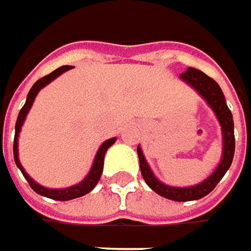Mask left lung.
I'll use <instances>...</instances> for the list:
<instances>
[{
  "instance_id": "obj_1",
  "label": "left lung",
  "mask_w": 251,
  "mask_h": 251,
  "mask_svg": "<svg viewBox=\"0 0 251 251\" xmlns=\"http://www.w3.org/2000/svg\"><path fill=\"white\" fill-rule=\"evenodd\" d=\"M181 81H184L187 85L195 88L198 94L208 103V106L214 110L220 125H221V133H223V155L221 161L217 166V169L212 172L205 180L195 186H186V187H176L166 184L160 181L152 170L150 169V164L147 163L144 152L141 147L138 145V157H139V167H141V175L144 177L145 183L160 196L166 199H172L176 202H187V201H198L208 193H211L215 186L220 183V180L224 177L226 170L229 169L232 158H234V150H235V138H234V121L232 115L226 106V97L220 85L206 74L196 68H187L186 73H183Z\"/></svg>"
}]
</instances>
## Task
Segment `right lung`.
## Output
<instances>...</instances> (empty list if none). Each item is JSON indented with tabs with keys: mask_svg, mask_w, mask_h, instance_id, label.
Instances as JSON below:
<instances>
[{
	"mask_svg": "<svg viewBox=\"0 0 251 251\" xmlns=\"http://www.w3.org/2000/svg\"><path fill=\"white\" fill-rule=\"evenodd\" d=\"M71 68H73V67H70V65H64V67H61V68L55 70L53 73H50L49 75L37 79V81L33 84V87L30 88V91H28V94H27V99H25V106L22 107V110H20V113H19V118H17V122H16V135H14V145H13V152H14L16 166L20 169V172L23 173L25 178L28 181L30 187H31L36 193H39V195H42V196H46V198H49V199H53V201H71V199H75V198H79V196H84V195L90 193V192L96 187V184L99 183V180H100V177H101L106 151H107V150L115 144V141H116V138H110V139L104 141V142L100 145V148H99V151H97V154H96V157H94V161H93V166H91L88 175L85 176L79 183L74 184V186L64 187V189H49V187H45V186L39 184L37 181H34L30 176L25 173V167L22 166L20 158H19V136H20L22 126L25 124V116H27L28 110L31 109L33 101H34L37 93H39L43 87H46L49 82H52L55 78H58L61 74H64L65 71H68V70H71Z\"/></svg>",
	"mask_w": 251,
	"mask_h": 251,
	"instance_id": "right-lung-1",
	"label": "right lung"
}]
</instances>
